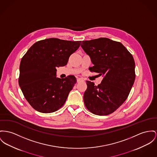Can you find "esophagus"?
I'll list each match as a JSON object with an SVG mask.
<instances>
[{"mask_svg":"<svg viewBox=\"0 0 157 157\" xmlns=\"http://www.w3.org/2000/svg\"><path fill=\"white\" fill-rule=\"evenodd\" d=\"M83 79L82 78H78V77L77 78V82H80L83 81Z\"/></svg>","mask_w":157,"mask_h":157,"instance_id":"esophagus-1","label":"esophagus"}]
</instances>
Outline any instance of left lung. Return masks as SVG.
<instances>
[{
    "mask_svg": "<svg viewBox=\"0 0 157 157\" xmlns=\"http://www.w3.org/2000/svg\"><path fill=\"white\" fill-rule=\"evenodd\" d=\"M81 46L94 64L89 70L104 76L98 86L86 81L85 106L95 115H109L124 102L134 84L133 57L120 42L105 37L83 41Z\"/></svg>",
    "mask_w": 157,
    "mask_h": 157,
    "instance_id": "8db88e82",
    "label": "left lung"
}]
</instances>
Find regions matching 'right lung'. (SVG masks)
Listing matches in <instances>:
<instances>
[{"label": "right lung", "instance_id": "obj_1", "mask_svg": "<svg viewBox=\"0 0 157 157\" xmlns=\"http://www.w3.org/2000/svg\"><path fill=\"white\" fill-rule=\"evenodd\" d=\"M82 41L50 38L36 42L22 58L18 83L25 98L42 113L56 111L65 104L77 82L74 75L61 79L56 67L67 64Z\"/></svg>", "mask_w": 157, "mask_h": 157}]
</instances>
